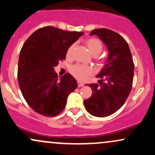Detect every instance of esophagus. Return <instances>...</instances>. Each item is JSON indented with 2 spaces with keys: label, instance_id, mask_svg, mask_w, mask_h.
Returning a JSON list of instances; mask_svg holds the SVG:
<instances>
[{
  "label": "esophagus",
  "instance_id": "34e87169",
  "mask_svg": "<svg viewBox=\"0 0 155 155\" xmlns=\"http://www.w3.org/2000/svg\"><path fill=\"white\" fill-rule=\"evenodd\" d=\"M77 84H78V87H83L84 85V84L83 83H81V82H79V81H78Z\"/></svg>",
  "mask_w": 155,
  "mask_h": 155
}]
</instances>
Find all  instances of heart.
<instances>
[{
	"label": "heart",
	"mask_w": 155,
	"mask_h": 155,
	"mask_svg": "<svg viewBox=\"0 0 155 155\" xmlns=\"http://www.w3.org/2000/svg\"><path fill=\"white\" fill-rule=\"evenodd\" d=\"M84 43L87 47L90 52L93 56L98 55L103 49V44L98 38H88L85 40ZM74 47H75V44H72L68 47L66 52L67 58H71ZM70 73L76 79L79 80V81H85L89 76L92 75V70L91 68L89 66L76 64L70 68Z\"/></svg>",
	"instance_id": "b5f03b06"
}]
</instances>
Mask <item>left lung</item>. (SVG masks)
Masks as SVG:
<instances>
[{
  "label": "left lung",
  "mask_w": 155,
  "mask_h": 155,
  "mask_svg": "<svg viewBox=\"0 0 155 155\" xmlns=\"http://www.w3.org/2000/svg\"><path fill=\"white\" fill-rule=\"evenodd\" d=\"M108 48V56L97 75L98 84H88L93 94L84 101L85 108L92 116L105 117L123 106L133 86L134 63L127 41L122 35L106 28L93 30Z\"/></svg>",
  "instance_id": "1"
}]
</instances>
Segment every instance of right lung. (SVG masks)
Listing matches in <instances>:
<instances>
[{
	"instance_id": "add662e5",
	"label": "right lung",
	"mask_w": 155,
	"mask_h": 155,
	"mask_svg": "<svg viewBox=\"0 0 155 155\" xmlns=\"http://www.w3.org/2000/svg\"><path fill=\"white\" fill-rule=\"evenodd\" d=\"M83 34L47 26L35 31L23 44L17 71L19 86L25 100L39 114H59L68 96L77 87L70 74L58 80L54 68L65 59L68 47Z\"/></svg>"
}]
</instances>
